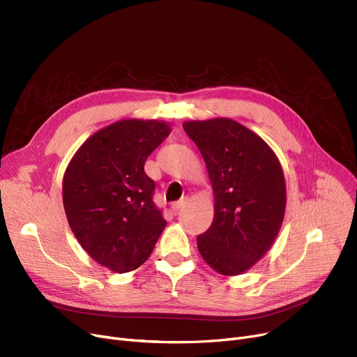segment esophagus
I'll use <instances>...</instances> for the list:
<instances>
[{
	"label": "esophagus",
	"instance_id": "34e87169",
	"mask_svg": "<svg viewBox=\"0 0 357 357\" xmlns=\"http://www.w3.org/2000/svg\"><path fill=\"white\" fill-rule=\"evenodd\" d=\"M183 205H185V199H181V201L174 202V204L171 205V208H172V211H174L175 214H178V211L183 207Z\"/></svg>",
	"mask_w": 357,
	"mask_h": 357
}]
</instances>
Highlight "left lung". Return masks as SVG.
<instances>
[{
    "label": "left lung",
    "instance_id": "8db88e82",
    "mask_svg": "<svg viewBox=\"0 0 357 357\" xmlns=\"http://www.w3.org/2000/svg\"><path fill=\"white\" fill-rule=\"evenodd\" d=\"M207 166L214 220L197 246L215 272L234 276L266 255L282 226L287 186L269 144L231 119L185 121Z\"/></svg>",
    "mask_w": 357,
    "mask_h": 357
}]
</instances>
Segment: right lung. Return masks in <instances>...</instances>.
<instances>
[{"label":"right lung","instance_id":"right-lung-1","mask_svg":"<svg viewBox=\"0 0 357 357\" xmlns=\"http://www.w3.org/2000/svg\"><path fill=\"white\" fill-rule=\"evenodd\" d=\"M169 133L171 126L159 120L116 121L86 139L65 171L69 227L93 260L116 273L143 265L166 226L144 162Z\"/></svg>","mask_w":357,"mask_h":357}]
</instances>
